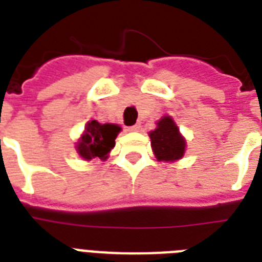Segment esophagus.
I'll use <instances>...</instances> for the list:
<instances>
[{"mask_svg": "<svg viewBox=\"0 0 262 262\" xmlns=\"http://www.w3.org/2000/svg\"><path fill=\"white\" fill-rule=\"evenodd\" d=\"M139 130V125H133V126H127L126 132H136Z\"/></svg>", "mask_w": 262, "mask_h": 262, "instance_id": "1", "label": "esophagus"}]
</instances>
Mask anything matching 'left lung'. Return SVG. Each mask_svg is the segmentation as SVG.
Segmentation results:
<instances>
[{
  "instance_id": "left-lung-1",
  "label": "left lung",
  "mask_w": 262,
  "mask_h": 262,
  "mask_svg": "<svg viewBox=\"0 0 262 262\" xmlns=\"http://www.w3.org/2000/svg\"><path fill=\"white\" fill-rule=\"evenodd\" d=\"M155 130L149 133L152 151L159 162H175L181 159L185 154L186 141L179 133L171 117L164 115L158 121Z\"/></svg>"
}]
</instances>
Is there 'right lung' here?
I'll return each mask as SVG.
<instances>
[{
    "mask_svg": "<svg viewBox=\"0 0 262 262\" xmlns=\"http://www.w3.org/2000/svg\"><path fill=\"white\" fill-rule=\"evenodd\" d=\"M121 127L114 123H99L92 119L85 125V130L77 141L76 149L84 160L106 159L114 148L115 139Z\"/></svg>",
    "mask_w": 262,
    "mask_h": 262,
    "instance_id": "add662e5",
    "label": "right lung"
}]
</instances>
